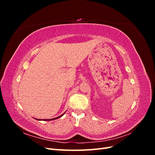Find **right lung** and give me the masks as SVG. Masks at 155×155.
<instances>
[{
	"instance_id": "1",
	"label": "right lung",
	"mask_w": 155,
	"mask_h": 155,
	"mask_svg": "<svg viewBox=\"0 0 155 155\" xmlns=\"http://www.w3.org/2000/svg\"><path fill=\"white\" fill-rule=\"evenodd\" d=\"M65 113V112H64ZM64 114H63L62 115H61V116H58V117H56V118H53V119H49V120H46V119H45V120H43V121H50V120H56V119H58V118H61V117L63 115H64ZM36 120H39V119H36Z\"/></svg>"
}]
</instances>
